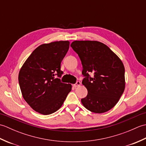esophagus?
Returning a JSON list of instances; mask_svg holds the SVG:
<instances>
[{"label":"esophagus","instance_id":"esophagus-1","mask_svg":"<svg viewBox=\"0 0 146 146\" xmlns=\"http://www.w3.org/2000/svg\"><path fill=\"white\" fill-rule=\"evenodd\" d=\"M80 85H81V82H80V81H77V82H76L75 84L73 85V86H74V87H77V86H80Z\"/></svg>","mask_w":146,"mask_h":146}]
</instances>
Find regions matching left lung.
<instances>
[{"instance_id":"obj_1","label":"left lung","mask_w":146,"mask_h":146,"mask_svg":"<svg viewBox=\"0 0 146 146\" xmlns=\"http://www.w3.org/2000/svg\"><path fill=\"white\" fill-rule=\"evenodd\" d=\"M82 61V84L88 90L82 103L94 113L112 108L125 89V68L120 59L104 43L95 41H75L71 44ZM94 75L91 77L89 75Z\"/></svg>"}]
</instances>
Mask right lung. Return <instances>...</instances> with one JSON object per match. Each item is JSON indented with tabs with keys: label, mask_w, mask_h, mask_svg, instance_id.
Returning <instances> with one entry per match:
<instances>
[{
	"label": "right lung",
	"mask_w": 146,
	"mask_h": 146,
	"mask_svg": "<svg viewBox=\"0 0 146 146\" xmlns=\"http://www.w3.org/2000/svg\"><path fill=\"white\" fill-rule=\"evenodd\" d=\"M69 46L68 41L40 45L20 70L18 78L22 95L37 112L43 115L55 112L71 90V85L62 83L60 80L63 73L61 63Z\"/></svg>",
	"instance_id": "right-lung-1"
}]
</instances>
